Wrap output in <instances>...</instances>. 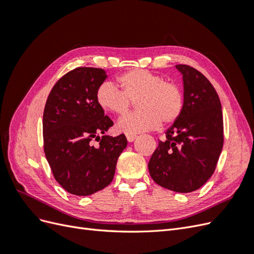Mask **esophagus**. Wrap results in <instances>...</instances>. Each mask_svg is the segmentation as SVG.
Segmentation results:
<instances>
[{
	"instance_id": "esophagus-1",
	"label": "esophagus",
	"mask_w": 254,
	"mask_h": 254,
	"mask_svg": "<svg viewBox=\"0 0 254 254\" xmlns=\"http://www.w3.org/2000/svg\"><path fill=\"white\" fill-rule=\"evenodd\" d=\"M126 137H127L128 142H133V140L135 139L136 135H135V134H131V133H127V134H126Z\"/></svg>"
}]
</instances>
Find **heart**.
<instances>
[{"label":"heart","mask_w":254,"mask_h":254,"mask_svg":"<svg viewBox=\"0 0 254 254\" xmlns=\"http://www.w3.org/2000/svg\"><path fill=\"white\" fill-rule=\"evenodd\" d=\"M122 91L111 82H104L96 91V103L104 111L126 114L137 103L139 112L123 118L119 130L126 133H140L161 125H172L181 117L184 95L178 84L164 81L162 76L135 68L119 77Z\"/></svg>","instance_id":"b5f03b06"}]
</instances>
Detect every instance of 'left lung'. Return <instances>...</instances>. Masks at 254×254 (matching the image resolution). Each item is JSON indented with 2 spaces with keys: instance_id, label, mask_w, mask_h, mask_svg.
Returning <instances> with one entry per match:
<instances>
[{
  "instance_id": "obj_1",
  "label": "left lung",
  "mask_w": 254,
  "mask_h": 254,
  "mask_svg": "<svg viewBox=\"0 0 254 254\" xmlns=\"http://www.w3.org/2000/svg\"><path fill=\"white\" fill-rule=\"evenodd\" d=\"M182 74L184 108L152 153L148 170L159 186L190 193L211 178L224 145V122L216 90L205 76L187 64Z\"/></svg>"
}]
</instances>
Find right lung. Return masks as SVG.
<instances>
[{
	"label": "right lung",
	"mask_w": 254,
	"mask_h": 254,
	"mask_svg": "<svg viewBox=\"0 0 254 254\" xmlns=\"http://www.w3.org/2000/svg\"><path fill=\"white\" fill-rule=\"evenodd\" d=\"M103 68L76 67L53 87L43 112V147L54 178L66 191L88 196L109 186L125 134L103 135L113 122L96 103ZM93 138L100 144H90Z\"/></svg>",
	"instance_id": "add662e5"
}]
</instances>
